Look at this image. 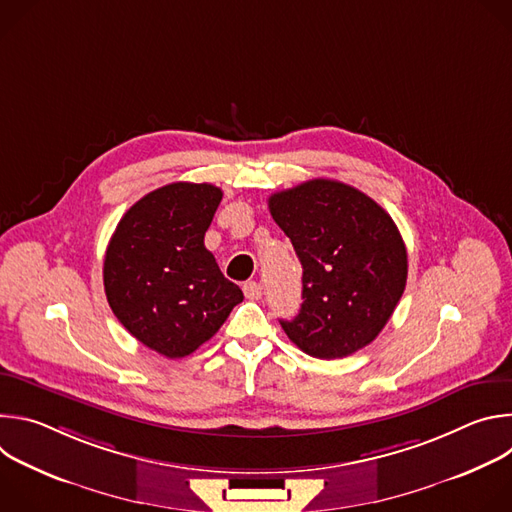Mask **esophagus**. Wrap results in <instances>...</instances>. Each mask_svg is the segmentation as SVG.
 Returning <instances> with one entry per match:
<instances>
[{
    "mask_svg": "<svg viewBox=\"0 0 512 512\" xmlns=\"http://www.w3.org/2000/svg\"><path fill=\"white\" fill-rule=\"evenodd\" d=\"M243 294L247 300H259L263 296V285L257 281H247L243 283Z\"/></svg>",
    "mask_w": 512,
    "mask_h": 512,
    "instance_id": "obj_1",
    "label": "esophagus"
}]
</instances>
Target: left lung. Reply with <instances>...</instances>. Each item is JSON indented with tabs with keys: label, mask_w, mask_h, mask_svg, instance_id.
Returning <instances> with one entry per match:
<instances>
[{
	"label": "left lung",
	"mask_w": 512,
	"mask_h": 512,
	"mask_svg": "<svg viewBox=\"0 0 512 512\" xmlns=\"http://www.w3.org/2000/svg\"><path fill=\"white\" fill-rule=\"evenodd\" d=\"M269 212L304 269L300 314L281 320L287 338L326 360L371 344L407 283L393 218L371 196L326 178L271 194Z\"/></svg>",
	"instance_id": "1"
}]
</instances>
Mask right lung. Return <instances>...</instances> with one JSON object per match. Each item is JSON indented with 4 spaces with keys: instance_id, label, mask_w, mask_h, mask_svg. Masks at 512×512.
<instances>
[{
    "instance_id": "add662e5",
    "label": "right lung",
    "mask_w": 512,
    "mask_h": 512,
    "mask_svg": "<svg viewBox=\"0 0 512 512\" xmlns=\"http://www.w3.org/2000/svg\"><path fill=\"white\" fill-rule=\"evenodd\" d=\"M223 200L212 184L174 182L137 200L105 253L107 302L141 344L168 358L192 354L243 302L204 247Z\"/></svg>"
}]
</instances>
